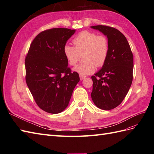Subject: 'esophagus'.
Segmentation results:
<instances>
[{
  "label": "esophagus",
  "instance_id": "34e87169",
  "mask_svg": "<svg viewBox=\"0 0 154 154\" xmlns=\"http://www.w3.org/2000/svg\"><path fill=\"white\" fill-rule=\"evenodd\" d=\"M86 78V76H83V75H82V74H80V80H83L84 79Z\"/></svg>",
  "mask_w": 154,
  "mask_h": 154
}]
</instances>
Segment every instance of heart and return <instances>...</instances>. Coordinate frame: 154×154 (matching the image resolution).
<instances>
[{"label": "heart", "mask_w": 154, "mask_h": 154, "mask_svg": "<svg viewBox=\"0 0 154 154\" xmlns=\"http://www.w3.org/2000/svg\"><path fill=\"white\" fill-rule=\"evenodd\" d=\"M74 46L64 45L63 54L69 66H74L83 51L84 62L78 64L74 71L83 75L94 72L96 66L101 67L105 63L109 54L108 40L103 35H97L94 32L83 31L72 40Z\"/></svg>", "instance_id": "1"}]
</instances>
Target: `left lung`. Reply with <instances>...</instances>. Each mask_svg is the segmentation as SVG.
<instances>
[{
    "mask_svg": "<svg viewBox=\"0 0 154 154\" xmlns=\"http://www.w3.org/2000/svg\"><path fill=\"white\" fill-rule=\"evenodd\" d=\"M91 27L107 36L109 48L105 63L91 77V97L100 109L111 110L122 103L132 85L133 54L126 37L117 29L103 25Z\"/></svg>",
    "mask_w": 154,
    "mask_h": 154,
    "instance_id": "8db88e82",
    "label": "left lung"
}]
</instances>
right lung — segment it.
<instances>
[{
  "mask_svg": "<svg viewBox=\"0 0 154 154\" xmlns=\"http://www.w3.org/2000/svg\"><path fill=\"white\" fill-rule=\"evenodd\" d=\"M75 29L53 28L42 31L31 43L25 58L26 82L40 108L58 114L67 106L79 74L72 72L63 49Z\"/></svg>",
  "mask_w": 154,
  "mask_h": 154,
  "instance_id": "right-lung-1",
  "label": "right lung"
}]
</instances>
